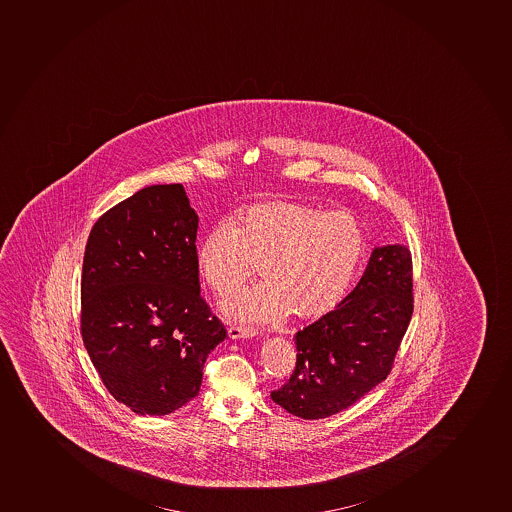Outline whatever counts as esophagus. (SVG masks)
<instances>
[{
  "label": "esophagus",
  "instance_id": "34e87169",
  "mask_svg": "<svg viewBox=\"0 0 512 512\" xmlns=\"http://www.w3.org/2000/svg\"><path fill=\"white\" fill-rule=\"evenodd\" d=\"M228 334L231 339L253 338L256 329L243 326V324H231L228 328Z\"/></svg>",
  "mask_w": 512,
  "mask_h": 512
}]
</instances>
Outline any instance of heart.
<instances>
[{"label": "heart", "instance_id": "b5f03b06", "mask_svg": "<svg viewBox=\"0 0 512 512\" xmlns=\"http://www.w3.org/2000/svg\"><path fill=\"white\" fill-rule=\"evenodd\" d=\"M364 251L366 234L353 213L273 199L211 226L196 248V266L214 293L228 296L259 263L263 281L224 301L228 318L316 319L343 299Z\"/></svg>", "mask_w": 512, "mask_h": 512}]
</instances>
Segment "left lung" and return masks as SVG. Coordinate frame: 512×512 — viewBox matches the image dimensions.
<instances>
[{
	"label": "left lung",
	"mask_w": 512,
	"mask_h": 512,
	"mask_svg": "<svg viewBox=\"0 0 512 512\" xmlns=\"http://www.w3.org/2000/svg\"><path fill=\"white\" fill-rule=\"evenodd\" d=\"M412 309L411 251L404 244L374 249L338 308L296 333V368L271 399L303 419L353 406L391 373Z\"/></svg>",
	"instance_id": "left-lung-1"
}]
</instances>
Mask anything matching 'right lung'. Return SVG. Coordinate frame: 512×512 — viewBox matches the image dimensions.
Listing matches in <instances>:
<instances>
[{"mask_svg":"<svg viewBox=\"0 0 512 512\" xmlns=\"http://www.w3.org/2000/svg\"><path fill=\"white\" fill-rule=\"evenodd\" d=\"M198 214L183 184H154L91 229L81 274V336L116 401L164 416L198 396L226 329L199 293Z\"/></svg>","mask_w":512,"mask_h":512,"instance_id":"add662e5","label":"right lung"}]
</instances>
